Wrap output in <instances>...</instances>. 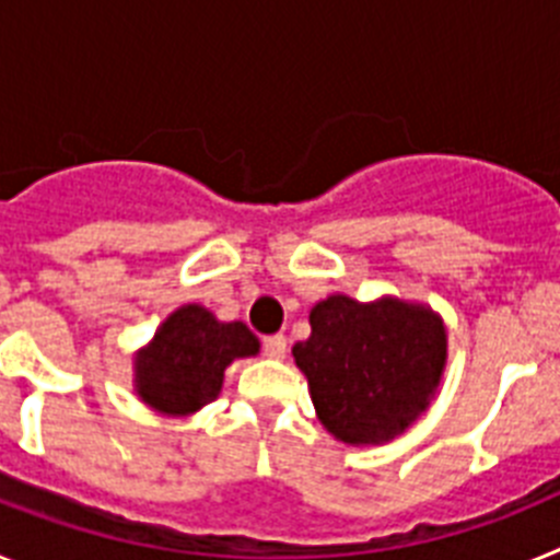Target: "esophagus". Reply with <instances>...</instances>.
Listing matches in <instances>:
<instances>
[{"label":"esophagus","instance_id":"esophagus-1","mask_svg":"<svg viewBox=\"0 0 560 560\" xmlns=\"http://www.w3.org/2000/svg\"><path fill=\"white\" fill-rule=\"evenodd\" d=\"M285 350H289V341H285L283 334L266 336L264 339V353L269 355V359H283Z\"/></svg>","mask_w":560,"mask_h":560}]
</instances>
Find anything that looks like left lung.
I'll use <instances>...</instances> for the list:
<instances>
[{
  "label": "left lung",
  "instance_id": "left-lung-1",
  "mask_svg": "<svg viewBox=\"0 0 560 560\" xmlns=\"http://www.w3.org/2000/svg\"><path fill=\"white\" fill-rule=\"evenodd\" d=\"M311 336L296 341L316 418L341 443L378 446L427 412L446 370V325L432 308L381 296L334 294L311 308Z\"/></svg>",
  "mask_w": 560,
  "mask_h": 560
}]
</instances>
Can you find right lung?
I'll use <instances>...</instances> for the list:
<instances>
[{"instance_id":"right-lung-1","label":"right lung","mask_w":560,"mask_h":560,"mask_svg":"<svg viewBox=\"0 0 560 560\" xmlns=\"http://www.w3.org/2000/svg\"><path fill=\"white\" fill-rule=\"evenodd\" d=\"M260 350L244 323H219L201 305H182L133 359V389L171 418L199 412L219 398L224 370Z\"/></svg>"}]
</instances>
